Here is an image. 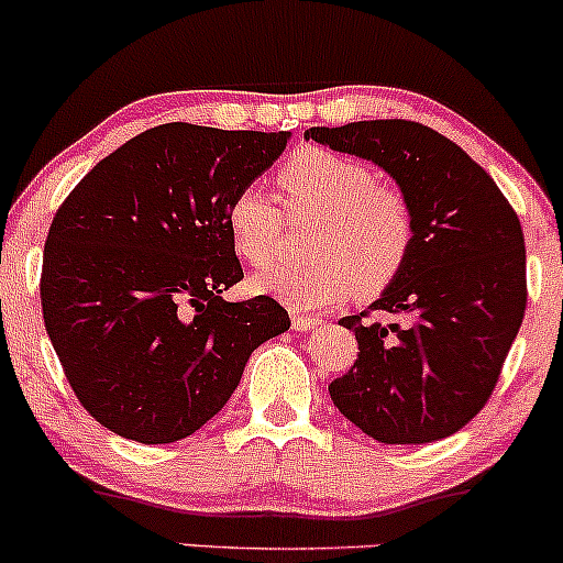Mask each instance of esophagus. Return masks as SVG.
I'll list each match as a JSON object with an SVG mask.
<instances>
[{
	"label": "esophagus",
	"instance_id": "esophagus-1",
	"mask_svg": "<svg viewBox=\"0 0 563 563\" xmlns=\"http://www.w3.org/2000/svg\"><path fill=\"white\" fill-rule=\"evenodd\" d=\"M321 324V319H316V316H306V313H292V327L298 332H311L316 327Z\"/></svg>",
	"mask_w": 563,
	"mask_h": 563
}]
</instances>
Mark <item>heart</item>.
Instances as JSON below:
<instances>
[{
	"label": "heart",
	"instance_id": "1",
	"mask_svg": "<svg viewBox=\"0 0 563 563\" xmlns=\"http://www.w3.org/2000/svg\"><path fill=\"white\" fill-rule=\"evenodd\" d=\"M292 212L321 214L308 250L316 257L284 263L252 279V289L295 311H321L345 300L375 298L394 284L412 250L407 201L380 188L375 169L324 148H302L279 169ZM229 236L250 265H268L282 250V212L263 186L236 191L225 212Z\"/></svg>",
	"mask_w": 563,
	"mask_h": 563
}]
</instances>
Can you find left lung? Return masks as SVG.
I'll use <instances>...</instances> for the list:
<instances>
[{"label":"left lung","instance_id":"left-lung-1","mask_svg":"<svg viewBox=\"0 0 563 563\" xmlns=\"http://www.w3.org/2000/svg\"><path fill=\"white\" fill-rule=\"evenodd\" d=\"M306 141L385 169L412 214V250L369 311L343 316L358 358L330 385L332 404L380 444H428L482 412L527 308L521 223L497 183L431 128L372 119L311 128Z\"/></svg>","mask_w":563,"mask_h":563}]
</instances>
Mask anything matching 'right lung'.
Here are the masks:
<instances>
[{
	"label": "right lung",
	"mask_w": 563,
	"mask_h": 563,
	"mask_svg": "<svg viewBox=\"0 0 563 563\" xmlns=\"http://www.w3.org/2000/svg\"><path fill=\"white\" fill-rule=\"evenodd\" d=\"M289 132L169 122L100 159L55 212L42 313L81 407L109 431L169 444L212 420L250 353L289 330L274 298L229 302L244 279L231 199Z\"/></svg>",
	"instance_id": "add662e5"
}]
</instances>
